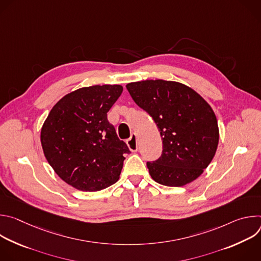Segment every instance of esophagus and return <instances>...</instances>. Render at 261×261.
Wrapping results in <instances>:
<instances>
[{"label": "esophagus", "mask_w": 261, "mask_h": 261, "mask_svg": "<svg viewBox=\"0 0 261 261\" xmlns=\"http://www.w3.org/2000/svg\"><path fill=\"white\" fill-rule=\"evenodd\" d=\"M127 144L132 152H136L138 150V144H137V139L135 134H132L131 137L127 140Z\"/></svg>", "instance_id": "1"}]
</instances>
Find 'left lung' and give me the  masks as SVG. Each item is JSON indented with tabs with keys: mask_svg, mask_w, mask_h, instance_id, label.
Here are the masks:
<instances>
[{
	"mask_svg": "<svg viewBox=\"0 0 261 261\" xmlns=\"http://www.w3.org/2000/svg\"><path fill=\"white\" fill-rule=\"evenodd\" d=\"M126 88L153 118L162 137L161 157L146 162L152 178L169 187L196 179L213 160L219 142L218 122L208 103L176 82L142 81Z\"/></svg>",
	"mask_w": 261,
	"mask_h": 261,
	"instance_id": "left-lung-1",
	"label": "left lung"
}]
</instances>
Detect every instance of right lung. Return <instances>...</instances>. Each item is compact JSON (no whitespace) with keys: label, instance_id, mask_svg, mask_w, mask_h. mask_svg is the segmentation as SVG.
Segmentation results:
<instances>
[{"label":"right lung","instance_id":"add662e5","mask_svg":"<svg viewBox=\"0 0 261 261\" xmlns=\"http://www.w3.org/2000/svg\"><path fill=\"white\" fill-rule=\"evenodd\" d=\"M123 92L120 85L82 88L64 96L50 110L41 129L46 160L68 185L82 191H99L115 184L124 155L107 113Z\"/></svg>","mask_w":261,"mask_h":261}]
</instances>
